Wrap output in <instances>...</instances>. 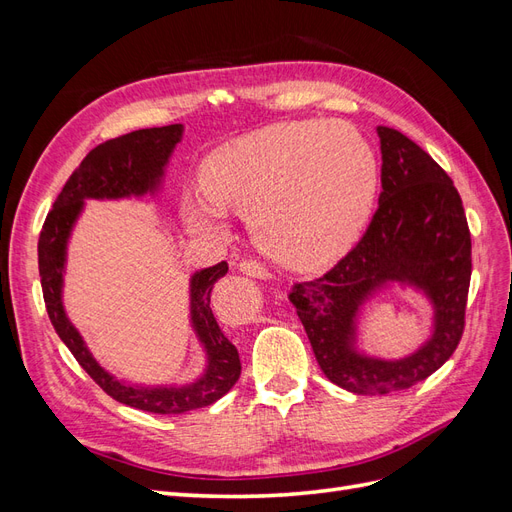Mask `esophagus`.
I'll return each instance as SVG.
<instances>
[{"label": "esophagus", "mask_w": 512, "mask_h": 512, "mask_svg": "<svg viewBox=\"0 0 512 512\" xmlns=\"http://www.w3.org/2000/svg\"><path fill=\"white\" fill-rule=\"evenodd\" d=\"M239 269H241L245 275L260 277V280H267V277H269V271H267V267L262 265V262H258V260H252V258H243V260L239 262Z\"/></svg>", "instance_id": "1"}]
</instances>
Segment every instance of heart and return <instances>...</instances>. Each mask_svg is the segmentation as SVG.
<instances>
[{"label":"heart","mask_w":512,"mask_h":512,"mask_svg":"<svg viewBox=\"0 0 512 512\" xmlns=\"http://www.w3.org/2000/svg\"><path fill=\"white\" fill-rule=\"evenodd\" d=\"M203 185L205 192L181 198L194 232H224V208L250 215L252 235L271 258L314 269L361 235L378 190V156L346 123L282 121L215 149L203 162Z\"/></svg>","instance_id":"obj_1"}]
</instances>
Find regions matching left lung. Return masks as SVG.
Returning <instances> with one entry per match:
<instances>
[{
    "instance_id": "8db88e82",
    "label": "left lung",
    "mask_w": 512,
    "mask_h": 512,
    "mask_svg": "<svg viewBox=\"0 0 512 512\" xmlns=\"http://www.w3.org/2000/svg\"><path fill=\"white\" fill-rule=\"evenodd\" d=\"M382 192L365 235L312 282L294 284L288 299L333 384L356 395H386L423 382L457 350L466 329L472 239L453 179L406 134L378 126ZM389 279L423 287L437 307V331L404 362H376L351 352L353 316Z\"/></svg>"
}]
</instances>
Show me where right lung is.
<instances>
[{
    "label": "right lung",
    "mask_w": 512,
    "mask_h": 512,
    "mask_svg": "<svg viewBox=\"0 0 512 512\" xmlns=\"http://www.w3.org/2000/svg\"><path fill=\"white\" fill-rule=\"evenodd\" d=\"M181 123L164 128L136 130L111 138L91 149L85 160L74 168L64 190L55 198L53 209L46 215L38 239V269L44 305L61 342L68 346L74 359L87 371L100 389L119 404L153 414H183L196 408L211 406L226 395L241 376L237 348L228 342L211 309L213 284L226 275L228 265L203 269L192 277V322L209 354L207 374L183 389H134L108 376L91 359L81 335L68 322L61 307V271L70 228L79 215L85 198H121L128 194H145L156 188L162 177L170 151L181 138Z\"/></svg>",
    "instance_id": "1"
}]
</instances>
